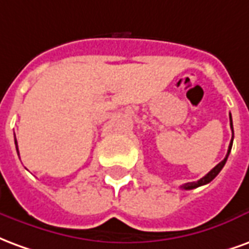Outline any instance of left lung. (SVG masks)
Masks as SVG:
<instances>
[{
	"mask_svg": "<svg viewBox=\"0 0 249 249\" xmlns=\"http://www.w3.org/2000/svg\"><path fill=\"white\" fill-rule=\"evenodd\" d=\"M230 120H231V129H232V140H231L230 142V146H228V152H227V156L224 157V160L223 161H220L216 167L212 169V171H209L204 178H201L200 180H197V181H193V183H187L184 184V185H181V188L183 189H187V191H189V189H193V188H197V187H201V185H205V184L211 183L212 180H213L217 175L220 173V171L223 169V167L225 165V162H227V159H228V156H230V152L231 149H232V142H233V125H232V117H231L230 114Z\"/></svg>",
	"mask_w": 249,
	"mask_h": 249,
	"instance_id": "1",
	"label": "left lung"
}]
</instances>
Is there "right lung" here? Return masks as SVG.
<instances>
[{
  "instance_id": "obj_1",
  "label": "right lung",
  "mask_w": 249,
  "mask_h": 249,
  "mask_svg": "<svg viewBox=\"0 0 249 249\" xmlns=\"http://www.w3.org/2000/svg\"><path fill=\"white\" fill-rule=\"evenodd\" d=\"M14 142H16V149H17V152H18V146H17V140H14ZM19 155V153H18Z\"/></svg>"
}]
</instances>
